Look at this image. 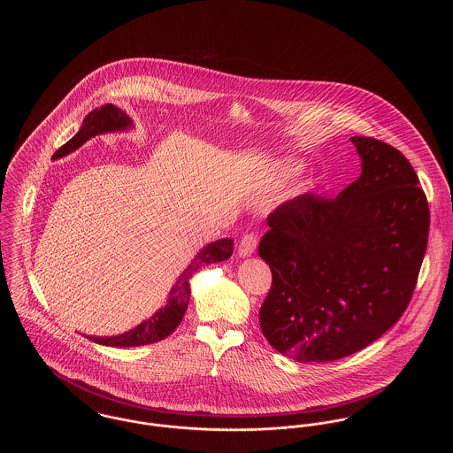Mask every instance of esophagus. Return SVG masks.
<instances>
[{
    "mask_svg": "<svg viewBox=\"0 0 453 453\" xmlns=\"http://www.w3.org/2000/svg\"><path fill=\"white\" fill-rule=\"evenodd\" d=\"M257 244H258V236L257 234H253V233L244 234L242 239L239 241V248H237L239 257H250L251 253H255Z\"/></svg>",
    "mask_w": 453,
    "mask_h": 453,
    "instance_id": "esophagus-1",
    "label": "esophagus"
}]
</instances>
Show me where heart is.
I'll use <instances>...</instances> for the list:
<instances>
[{
	"label": "heart",
	"instance_id": "obj_1",
	"mask_svg": "<svg viewBox=\"0 0 453 453\" xmlns=\"http://www.w3.org/2000/svg\"><path fill=\"white\" fill-rule=\"evenodd\" d=\"M281 176H288V174H292L294 173V166L292 165H283L281 166Z\"/></svg>",
	"mask_w": 453,
	"mask_h": 453
}]
</instances>
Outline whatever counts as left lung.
I'll use <instances>...</instances> for the list:
<instances>
[{"label": "left lung", "instance_id": "1", "mask_svg": "<svg viewBox=\"0 0 453 453\" xmlns=\"http://www.w3.org/2000/svg\"><path fill=\"white\" fill-rule=\"evenodd\" d=\"M351 142L360 178L336 198L281 203L259 241L272 270L261 331L302 364L340 360L379 340L406 311L426 253L428 200L406 156L366 135Z\"/></svg>", "mask_w": 453, "mask_h": 453}]
</instances>
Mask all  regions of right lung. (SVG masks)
<instances>
[{
  "label": "right lung",
  "instance_id": "1",
  "mask_svg": "<svg viewBox=\"0 0 453 453\" xmlns=\"http://www.w3.org/2000/svg\"><path fill=\"white\" fill-rule=\"evenodd\" d=\"M132 126L134 124H132L129 115H126V111H122L120 108L115 107L111 104L95 108L85 117L83 127L80 129V132L73 139H69L65 146H61L58 151L54 152L52 159H59L65 154L78 150L80 146H83L87 142L88 139H91L98 134L113 132V130H126ZM233 248H234V241L231 237L219 239V241L211 242L209 246H205L174 283V287L170 292V297H168V303L163 309H159L151 319L139 324L137 327L130 329L120 336H110V338L87 336L88 340H91L98 345L122 348V346L151 345V343H157V342L168 338L178 327V324L181 323L185 311L188 307V301H190L188 280L192 279V275L203 265L231 258Z\"/></svg>",
  "mask_w": 453,
  "mask_h": 453
}]
</instances>
